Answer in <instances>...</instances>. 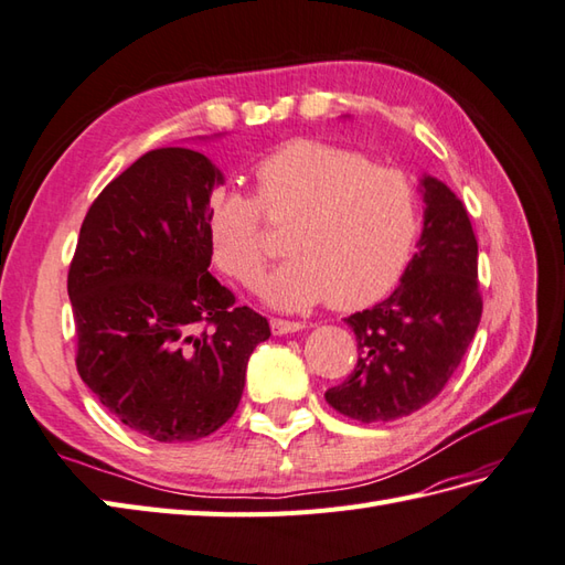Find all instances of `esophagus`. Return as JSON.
Here are the masks:
<instances>
[{
  "instance_id": "obj_1",
  "label": "esophagus",
  "mask_w": 565,
  "mask_h": 565,
  "mask_svg": "<svg viewBox=\"0 0 565 565\" xmlns=\"http://www.w3.org/2000/svg\"><path fill=\"white\" fill-rule=\"evenodd\" d=\"M269 324H271V332L277 334V337H281V334H291V332H298V330H303V327H306V322H296V320H281V318H271V320H269Z\"/></svg>"
}]
</instances>
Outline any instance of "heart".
<instances>
[{
    "label": "heart",
    "mask_w": 565,
    "mask_h": 565,
    "mask_svg": "<svg viewBox=\"0 0 565 565\" xmlns=\"http://www.w3.org/2000/svg\"><path fill=\"white\" fill-rule=\"evenodd\" d=\"M257 196L218 190L206 228L216 262L255 286L269 259L265 214L291 223L286 259L262 284L274 308H359L395 281L416 235V196L397 168L327 141L298 139L255 168Z\"/></svg>",
    "instance_id": "obj_1"
}]
</instances>
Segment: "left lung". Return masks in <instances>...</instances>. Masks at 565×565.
<instances>
[{"mask_svg": "<svg viewBox=\"0 0 565 565\" xmlns=\"http://www.w3.org/2000/svg\"><path fill=\"white\" fill-rule=\"evenodd\" d=\"M426 202L418 250L402 284L377 306L344 320L359 361L327 404L361 424L395 422L436 399L477 334L479 245L465 204L445 182L422 180Z\"/></svg>", "mask_w": 565, "mask_h": 565, "instance_id": "left-lung-1", "label": "left lung"}]
</instances>
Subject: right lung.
I'll return each instance as SVG.
<instances>
[{
  "label": "right lung",
  "instance_id": "1",
  "mask_svg": "<svg viewBox=\"0 0 565 565\" xmlns=\"http://www.w3.org/2000/svg\"><path fill=\"white\" fill-rule=\"evenodd\" d=\"M218 182L200 151L143 153L90 204L70 265L78 375L105 409L159 443L226 424L250 353L271 334L209 274Z\"/></svg>",
  "mask_w": 565,
  "mask_h": 565
}]
</instances>
